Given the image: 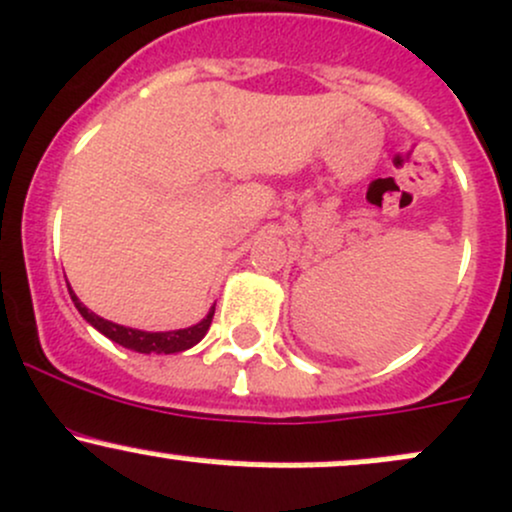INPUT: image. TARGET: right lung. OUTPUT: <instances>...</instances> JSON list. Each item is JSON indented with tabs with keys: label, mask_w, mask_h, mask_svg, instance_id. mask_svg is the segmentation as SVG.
Returning a JSON list of instances; mask_svg holds the SVG:
<instances>
[{
	"label": "right lung",
	"mask_w": 512,
	"mask_h": 512,
	"mask_svg": "<svg viewBox=\"0 0 512 512\" xmlns=\"http://www.w3.org/2000/svg\"><path fill=\"white\" fill-rule=\"evenodd\" d=\"M67 289H70V286H67ZM70 296H72V301H75L77 311L82 313V318L87 320L89 325H94L101 335H106L109 340L119 342V345L128 347V350L143 352V355H172V352H182V350H189V347H194L196 342L206 335V330H209V325L213 320V311H216V306H213L209 311V316L201 320V323L192 325V328L172 330V333H145V330L123 328V325L111 323V320L94 316L87 306H82L80 299L75 296V291H70Z\"/></svg>",
	"instance_id": "right-lung-1"
}]
</instances>
